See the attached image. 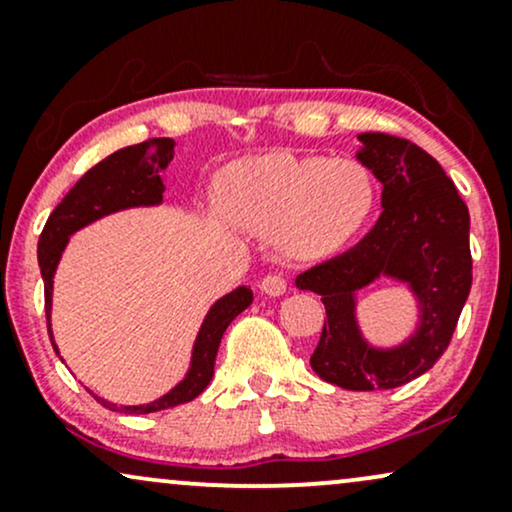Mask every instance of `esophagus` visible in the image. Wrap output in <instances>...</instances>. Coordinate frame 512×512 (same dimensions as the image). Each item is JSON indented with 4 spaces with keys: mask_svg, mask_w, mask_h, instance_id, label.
<instances>
[{
    "mask_svg": "<svg viewBox=\"0 0 512 512\" xmlns=\"http://www.w3.org/2000/svg\"><path fill=\"white\" fill-rule=\"evenodd\" d=\"M261 292L268 294V297H282L287 292V280L282 278L280 273H270L266 278L261 280Z\"/></svg>",
    "mask_w": 512,
    "mask_h": 512,
    "instance_id": "obj_1",
    "label": "esophagus"
}]
</instances>
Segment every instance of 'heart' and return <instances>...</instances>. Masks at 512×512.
I'll list each match as a JSON object with an SVG mask.
<instances>
[{"mask_svg":"<svg viewBox=\"0 0 512 512\" xmlns=\"http://www.w3.org/2000/svg\"><path fill=\"white\" fill-rule=\"evenodd\" d=\"M220 201L239 227L278 232L287 254L318 261L364 230L376 206V184L354 160L268 153L227 167Z\"/></svg>","mask_w":512,"mask_h":512,"instance_id":"b5f03b06","label":"heart"}]
</instances>
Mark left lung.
<instances>
[{
  "mask_svg": "<svg viewBox=\"0 0 512 512\" xmlns=\"http://www.w3.org/2000/svg\"><path fill=\"white\" fill-rule=\"evenodd\" d=\"M357 158L383 184V213L359 244L297 275L326 306L311 369L345 390H388L426 374L448 350L472 287L470 213L443 167L405 138L362 134ZM381 274L405 279L423 316L405 346L376 351L353 318V292Z\"/></svg>",
  "mask_w": 512,
  "mask_h": 512,
  "instance_id": "8db88e82",
  "label": "left lung"
}]
</instances>
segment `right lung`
Segmentation results:
<instances>
[{
    "instance_id": "obj_1",
    "label": "right lung",
    "mask_w": 512,
    "mask_h": 512,
    "mask_svg": "<svg viewBox=\"0 0 512 512\" xmlns=\"http://www.w3.org/2000/svg\"><path fill=\"white\" fill-rule=\"evenodd\" d=\"M172 155V138H148V141L136 143V146L117 150V153L100 160L95 167H90V170L74 184V189L62 198V203L52 210V215L47 218L45 230H42L38 242V263L42 280H45L47 330H50L52 278L71 234L81 230V227H86L88 222L102 218V215L114 213V210L134 206H155V203H160L162 191H165L160 172L170 165ZM251 299H254V294H251L249 287H237V290L225 294V297L213 304V309L208 311L201 330H198L189 374H186L184 381L179 383V386H174L170 393L162 395L160 400L138 407L112 405V402L102 400L98 395H95V400L112 412L148 414L170 410V407H177L182 405V402L198 398V395L206 390L210 378H213L215 357H218L222 335H225L227 326H230L234 318L251 304ZM52 347L57 350L54 342Z\"/></svg>"
}]
</instances>
